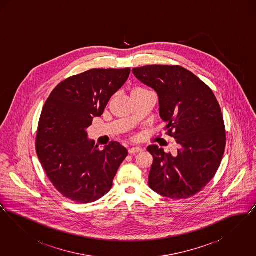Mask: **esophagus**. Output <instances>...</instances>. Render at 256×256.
<instances>
[{
    "label": "esophagus",
    "mask_w": 256,
    "mask_h": 256,
    "mask_svg": "<svg viewBox=\"0 0 256 256\" xmlns=\"http://www.w3.org/2000/svg\"><path fill=\"white\" fill-rule=\"evenodd\" d=\"M142 152V148L140 146H132L128 150V152L130 154H138V152Z\"/></svg>",
    "instance_id": "34e87169"
}]
</instances>
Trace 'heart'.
<instances>
[{"label":"heart","mask_w":256,"mask_h":256,"mask_svg":"<svg viewBox=\"0 0 256 256\" xmlns=\"http://www.w3.org/2000/svg\"><path fill=\"white\" fill-rule=\"evenodd\" d=\"M148 90L146 88H143V87H135L132 90V96L134 95H137V94H140V93H144V92H148Z\"/></svg>","instance_id":"b5f03b06"}]
</instances>
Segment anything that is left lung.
Listing matches in <instances>:
<instances>
[{
    "label": "left lung",
    "mask_w": 256,
    "mask_h": 256,
    "mask_svg": "<svg viewBox=\"0 0 256 256\" xmlns=\"http://www.w3.org/2000/svg\"><path fill=\"white\" fill-rule=\"evenodd\" d=\"M132 73L156 92L164 130L180 146L176 156L156 145L148 146L154 158L148 186L172 200L193 196L214 178L224 152L219 102L204 82L180 66L148 65Z\"/></svg>",
    "instance_id": "1"
}]
</instances>
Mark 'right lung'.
Masks as SVG:
<instances>
[{
	"label": "right lung",
	"instance_id": "add662e5",
	"mask_svg": "<svg viewBox=\"0 0 256 256\" xmlns=\"http://www.w3.org/2000/svg\"><path fill=\"white\" fill-rule=\"evenodd\" d=\"M130 69H92L63 80L50 93L38 124L36 152L50 182L65 198L93 202L110 192L128 150L118 142L100 150L87 128L102 115Z\"/></svg>",
	"mask_w": 256,
	"mask_h": 256
}]
</instances>
